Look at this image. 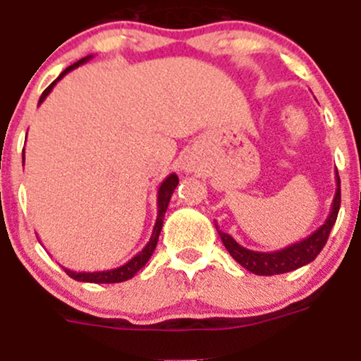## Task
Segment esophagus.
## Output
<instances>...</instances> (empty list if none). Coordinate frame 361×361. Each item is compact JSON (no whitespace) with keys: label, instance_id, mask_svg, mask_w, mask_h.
I'll use <instances>...</instances> for the list:
<instances>
[{"label":"esophagus","instance_id":"obj_1","mask_svg":"<svg viewBox=\"0 0 361 361\" xmlns=\"http://www.w3.org/2000/svg\"><path fill=\"white\" fill-rule=\"evenodd\" d=\"M185 171H187V173H192V171H194V164H192V160H187V161H185Z\"/></svg>","mask_w":361,"mask_h":361}]
</instances>
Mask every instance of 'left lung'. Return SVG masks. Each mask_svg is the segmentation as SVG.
Listing matches in <instances>:
<instances>
[{
  "instance_id": "1",
  "label": "left lung",
  "mask_w": 361,
  "mask_h": 361,
  "mask_svg": "<svg viewBox=\"0 0 361 361\" xmlns=\"http://www.w3.org/2000/svg\"><path fill=\"white\" fill-rule=\"evenodd\" d=\"M340 210V176L336 171V192H334L333 204H331V212L327 219L324 221L322 226H318L311 235H307L302 241L293 243V245L286 246V248L277 250V252H253V250L245 248L233 239L228 233L221 232L217 228L221 241L228 250V253L235 259L243 268L255 275H279V274H288L293 269L302 268V266L310 264L311 261L317 259L320 250L326 246L327 237H329L331 228H333L334 221L338 217Z\"/></svg>"
}]
</instances>
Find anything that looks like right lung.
I'll return each instance as SVG.
<instances>
[{"mask_svg":"<svg viewBox=\"0 0 361 361\" xmlns=\"http://www.w3.org/2000/svg\"><path fill=\"white\" fill-rule=\"evenodd\" d=\"M92 57L93 55H87V57H82L80 61H77V63H73L71 66H68L66 70H64L63 73H61V75L57 77V79H55L54 82L47 87V90H44L43 95H41V99H39L37 106H41V104H43V100L50 95V92L54 90L55 84L59 82V80L63 79L66 73H70L71 70L79 68L80 64L87 63V61L92 59ZM23 165H25V149H23ZM178 183H180V180H178V176L174 173L169 174V176L161 181L160 188H158V200H157L158 216H157V223H154V228H152L151 239H149V243L140 250V252L136 253L135 257L129 259L126 264L118 266V268L104 269V271H73V269H70V268H64V271H66L71 279H75V281L93 282V284H113V282H124V281H129L131 277H135V275L138 274V271H140L145 264H147V261L151 259L152 252H154V248H157L158 237H160L161 226H164V217H165V212H167L169 201H171V196H173L174 188L178 187Z\"/></svg>","mask_w":361,"mask_h":361,"instance_id":"right-lung-1","label":"right lung"}]
</instances>
